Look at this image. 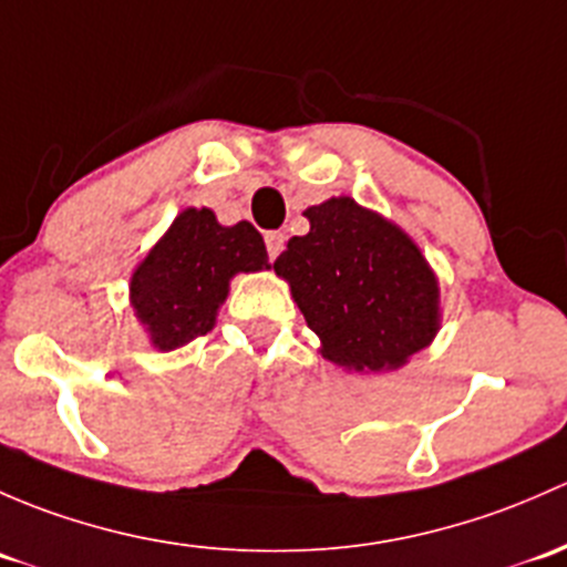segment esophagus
Returning <instances> with one entry per match:
<instances>
[{
  "label": "esophagus",
  "instance_id": "esophagus-1",
  "mask_svg": "<svg viewBox=\"0 0 567 567\" xmlns=\"http://www.w3.org/2000/svg\"><path fill=\"white\" fill-rule=\"evenodd\" d=\"M265 243H267V256H270V259H276V256L284 250L286 235H284V231H267Z\"/></svg>",
  "mask_w": 567,
  "mask_h": 567
}]
</instances>
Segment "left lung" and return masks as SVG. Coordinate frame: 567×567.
I'll use <instances>...</instances> for the list:
<instances>
[{
    "label": "left lung",
    "mask_w": 567,
    "mask_h": 567,
    "mask_svg": "<svg viewBox=\"0 0 567 567\" xmlns=\"http://www.w3.org/2000/svg\"><path fill=\"white\" fill-rule=\"evenodd\" d=\"M311 231L276 259L322 354L347 371L401 369L440 330V284L406 231L354 198L306 209Z\"/></svg>",
    "instance_id": "obj_1"
}]
</instances>
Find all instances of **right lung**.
I'll list each match as a JSON object with an SVG mask.
<instances>
[{
  "label": "right lung",
  "mask_w": 567,
  "mask_h": 567,
  "mask_svg": "<svg viewBox=\"0 0 567 567\" xmlns=\"http://www.w3.org/2000/svg\"><path fill=\"white\" fill-rule=\"evenodd\" d=\"M259 231L240 220L220 226L213 209L188 207L144 256L131 278V306L161 352L213 330L237 272L267 270Z\"/></svg>",
  "instance_id": "obj_1"
}]
</instances>
